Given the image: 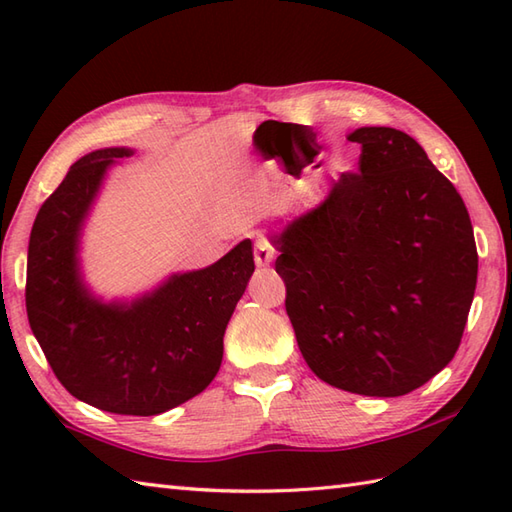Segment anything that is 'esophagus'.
<instances>
[{"label":"esophagus","instance_id":"1","mask_svg":"<svg viewBox=\"0 0 512 512\" xmlns=\"http://www.w3.org/2000/svg\"><path fill=\"white\" fill-rule=\"evenodd\" d=\"M273 259H275L273 244H270L268 239L259 237L255 242V264L257 266H268V264H273Z\"/></svg>","mask_w":512,"mask_h":512}]
</instances>
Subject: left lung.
<instances>
[{
	"label": "left lung",
	"instance_id": "left-lung-1",
	"mask_svg": "<svg viewBox=\"0 0 512 512\" xmlns=\"http://www.w3.org/2000/svg\"><path fill=\"white\" fill-rule=\"evenodd\" d=\"M358 173L268 239L308 367L352 394L396 398L451 363L477 284L469 211L424 149L358 127Z\"/></svg>",
	"mask_w": 512,
	"mask_h": 512
}]
</instances>
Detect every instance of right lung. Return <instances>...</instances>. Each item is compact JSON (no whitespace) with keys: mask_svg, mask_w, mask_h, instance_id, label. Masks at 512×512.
Returning <instances> with one entry per match:
<instances>
[{"mask_svg":"<svg viewBox=\"0 0 512 512\" xmlns=\"http://www.w3.org/2000/svg\"><path fill=\"white\" fill-rule=\"evenodd\" d=\"M129 147L85 154L43 202L28 244L30 330L61 385L121 416H158L209 387L222 365L224 332L255 273L242 239L215 264L171 273L129 299L88 286L81 237L103 182Z\"/></svg>","mask_w":512,"mask_h":512,"instance_id":"right-lung-1","label":"right lung"}]
</instances>
